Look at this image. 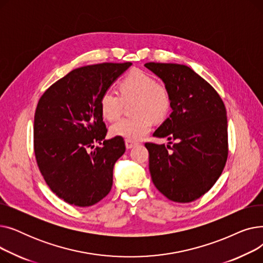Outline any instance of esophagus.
<instances>
[{
    "label": "esophagus",
    "instance_id": "1",
    "mask_svg": "<svg viewBox=\"0 0 263 263\" xmlns=\"http://www.w3.org/2000/svg\"><path fill=\"white\" fill-rule=\"evenodd\" d=\"M124 144H126L127 149H131V148H133L134 146H136V143H135V142H132V141H130V140H126V141H124Z\"/></svg>",
    "mask_w": 263,
    "mask_h": 263
}]
</instances>
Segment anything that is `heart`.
I'll return each mask as SVG.
<instances>
[{
    "mask_svg": "<svg viewBox=\"0 0 263 263\" xmlns=\"http://www.w3.org/2000/svg\"><path fill=\"white\" fill-rule=\"evenodd\" d=\"M119 95L112 90L104 91L99 100L101 115L108 121L120 117L124 103L134 100L132 112L135 116L115 122L109 131L114 136L130 141H139L148 134L154 119L161 121L168 115L172 100L167 87L150 73L134 69L118 83Z\"/></svg>",
    "mask_w": 263,
    "mask_h": 263,
    "instance_id": "obj_1",
    "label": "heart"
}]
</instances>
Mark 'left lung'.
I'll return each instance as SVG.
<instances>
[{
	"label": "left lung",
	"mask_w": 263,
	"mask_h": 263,
	"mask_svg": "<svg viewBox=\"0 0 263 263\" xmlns=\"http://www.w3.org/2000/svg\"><path fill=\"white\" fill-rule=\"evenodd\" d=\"M167 87L173 108L154 136L168 145L146 143L156 187L176 202L198 199L217 181L228 157L226 107L217 91L185 65L146 63Z\"/></svg>",
	"instance_id": "obj_1"
}]
</instances>
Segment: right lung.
<instances>
[{"label":"right lung","instance_id":"add662e5","mask_svg":"<svg viewBox=\"0 0 263 263\" xmlns=\"http://www.w3.org/2000/svg\"><path fill=\"white\" fill-rule=\"evenodd\" d=\"M132 63L89 65L66 74L40 97L34 117V153L39 171L55 195L77 206L103 199L113 185L123 139L104 140L101 95ZM98 142L101 146L94 147Z\"/></svg>","mask_w":263,"mask_h":263}]
</instances>
